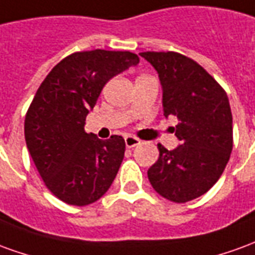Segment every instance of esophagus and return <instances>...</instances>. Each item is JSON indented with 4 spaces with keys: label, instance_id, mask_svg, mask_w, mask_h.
Listing matches in <instances>:
<instances>
[{
    "label": "esophagus",
    "instance_id": "esophagus-1",
    "mask_svg": "<svg viewBox=\"0 0 255 255\" xmlns=\"http://www.w3.org/2000/svg\"><path fill=\"white\" fill-rule=\"evenodd\" d=\"M138 144H140V140L136 138V137H133V136L125 137V145H126L128 148L136 147V145H138Z\"/></svg>",
    "mask_w": 255,
    "mask_h": 255
}]
</instances>
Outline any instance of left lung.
<instances>
[{
    "instance_id": "obj_1",
    "label": "left lung",
    "mask_w": 255,
    "mask_h": 255,
    "mask_svg": "<svg viewBox=\"0 0 255 255\" xmlns=\"http://www.w3.org/2000/svg\"><path fill=\"white\" fill-rule=\"evenodd\" d=\"M162 86L166 118L174 117L180 144H158L159 158L148 169L152 188L166 199L185 203L218 181L232 151V114L227 93L189 57L174 52H141Z\"/></svg>"
}]
</instances>
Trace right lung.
<instances>
[{"instance_id":"1","label":"right lung","mask_w":255,"mask_h":255,"mask_svg":"<svg viewBox=\"0 0 255 255\" xmlns=\"http://www.w3.org/2000/svg\"><path fill=\"white\" fill-rule=\"evenodd\" d=\"M137 64L130 52H77L56 64L38 88L24 121L27 149L45 185L68 205L100 199L118 173L125 140L88 134L85 119L104 85Z\"/></svg>"}]
</instances>
